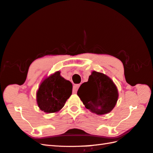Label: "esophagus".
<instances>
[{
  "mask_svg": "<svg viewBox=\"0 0 153 153\" xmlns=\"http://www.w3.org/2000/svg\"><path fill=\"white\" fill-rule=\"evenodd\" d=\"M79 86H80L79 84H76V85H74V87H73V92H74V93H76L77 91L78 90Z\"/></svg>",
  "mask_w": 153,
  "mask_h": 153,
  "instance_id": "34e87169",
  "label": "esophagus"
}]
</instances>
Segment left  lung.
<instances>
[{
  "instance_id": "obj_1",
  "label": "left lung",
  "mask_w": 153,
  "mask_h": 153,
  "mask_svg": "<svg viewBox=\"0 0 153 153\" xmlns=\"http://www.w3.org/2000/svg\"><path fill=\"white\" fill-rule=\"evenodd\" d=\"M77 94L87 109L97 115L111 112L118 100V90L111 79L93 71L88 81L82 83Z\"/></svg>"
}]
</instances>
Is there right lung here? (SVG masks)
Masks as SVG:
<instances>
[{
  "instance_id": "1",
  "label": "right lung",
  "mask_w": 153,
  "mask_h": 153,
  "mask_svg": "<svg viewBox=\"0 0 153 153\" xmlns=\"http://www.w3.org/2000/svg\"><path fill=\"white\" fill-rule=\"evenodd\" d=\"M72 93V83L56 71L46 77L39 87L36 93L38 105L45 113L59 111Z\"/></svg>"
}]
</instances>
